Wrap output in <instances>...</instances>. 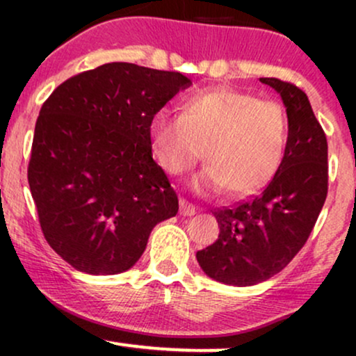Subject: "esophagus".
I'll use <instances>...</instances> for the list:
<instances>
[{
  "label": "esophagus",
  "instance_id": "obj_1",
  "mask_svg": "<svg viewBox=\"0 0 356 356\" xmlns=\"http://www.w3.org/2000/svg\"><path fill=\"white\" fill-rule=\"evenodd\" d=\"M197 209H195V206H192L191 202H187L186 199H181V214L182 216H194Z\"/></svg>",
  "mask_w": 356,
  "mask_h": 356
}]
</instances>
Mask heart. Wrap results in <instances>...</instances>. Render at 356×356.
<instances>
[{
    "mask_svg": "<svg viewBox=\"0 0 356 356\" xmlns=\"http://www.w3.org/2000/svg\"><path fill=\"white\" fill-rule=\"evenodd\" d=\"M150 138L159 164L170 175L187 172L204 154L209 164L192 181L194 191L229 187L231 194L249 195L266 187L283 164L288 117L275 100L214 87L187 97L181 115L155 112Z\"/></svg>",
    "mask_w": 356,
    "mask_h": 356,
    "instance_id": "obj_1",
    "label": "heart"
}]
</instances>
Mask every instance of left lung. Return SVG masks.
<instances>
[{
	"instance_id": "1",
	"label": "left lung",
	"mask_w": 356,
	"mask_h": 356,
	"mask_svg": "<svg viewBox=\"0 0 356 356\" xmlns=\"http://www.w3.org/2000/svg\"><path fill=\"white\" fill-rule=\"evenodd\" d=\"M281 95L288 115V145L263 194L214 211L219 238L197 251L212 280L252 286L277 275L312 234L328 192V144L303 90L277 79H261Z\"/></svg>"
}]
</instances>
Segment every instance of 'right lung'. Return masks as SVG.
I'll return each instance as SVG.
<instances>
[{
	"label": "right lung",
	"instance_id": "obj_1",
	"mask_svg": "<svg viewBox=\"0 0 356 356\" xmlns=\"http://www.w3.org/2000/svg\"><path fill=\"white\" fill-rule=\"evenodd\" d=\"M191 85L179 72L115 61L63 81L43 104L28 184L44 239L75 269L127 271L154 227L177 214L150 120Z\"/></svg>",
	"mask_w": 356,
	"mask_h": 356
}]
</instances>
